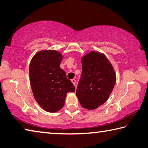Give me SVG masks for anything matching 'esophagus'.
Returning <instances> with one entry per match:
<instances>
[{
	"instance_id": "1",
	"label": "esophagus",
	"mask_w": 148,
	"mask_h": 148,
	"mask_svg": "<svg viewBox=\"0 0 148 148\" xmlns=\"http://www.w3.org/2000/svg\"><path fill=\"white\" fill-rule=\"evenodd\" d=\"M71 82H72V83L74 84V86H76V79H71Z\"/></svg>"
}]
</instances>
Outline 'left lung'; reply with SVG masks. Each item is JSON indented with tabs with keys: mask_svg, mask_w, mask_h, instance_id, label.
<instances>
[{
	"mask_svg": "<svg viewBox=\"0 0 148 148\" xmlns=\"http://www.w3.org/2000/svg\"><path fill=\"white\" fill-rule=\"evenodd\" d=\"M82 72L76 89L81 105L94 110L108 100L116 83L111 63L105 54L91 51L82 58Z\"/></svg>",
	"mask_w": 148,
	"mask_h": 148,
	"instance_id": "obj_1",
	"label": "left lung"
}]
</instances>
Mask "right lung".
Wrapping results in <instances>:
<instances>
[{"label": "right lung", "mask_w": 148, "mask_h": 148, "mask_svg": "<svg viewBox=\"0 0 148 148\" xmlns=\"http://www.w3.org/2000/svg\"><path fill=\"white\" fill-rule=\"evenodd\" d=\"M62 54L54 50H43L37 53L29 65L31 89L38 104L49 112L59 111L64 106L68 92L75 88L60 68Z\"/></svg>", "instance_id": "add662e5"}]
</instances>
